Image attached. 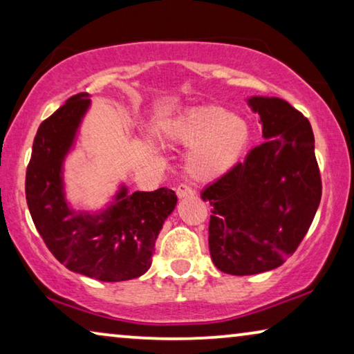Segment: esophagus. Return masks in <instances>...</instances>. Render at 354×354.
<instances>
[{"label": "esophagus", "mask_w": 354, "mask_h": 354, "mask_svg": "<svg viewBox=\"0 0 354 354\" xmlns=\"http://www.w3.org/2000/svg\"><path fill=\"white\" fill-rule=\"evenodd\" d=\"M176 193L178 198H188L195 195V190H193L190 185H187V183H180V185L176 188Z\"/></svg>", "instance_id": "1"}]
</instances>
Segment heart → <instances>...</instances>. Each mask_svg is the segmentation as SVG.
Returning <instances> with one entry per match:
<instances>
[{"instance_id": "b5f03b06", "label": "heart", "mask_w": 354, "mask_h": 354, "mask_svg": "<svg viewBox=\"0 0 354 354\" xmlns=\"http://www.w3.org/2000/svg\"><path fill=\"white\" fill-rule=\"evenodd\" d=\"M166 135L174 143L192 147L185 158L188 176L198 182H211L240 161L251 129L239 114L227 113L219 106H201L171 120Z\"/></svg>"}]
</instances>
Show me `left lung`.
I'll return each mask as SVG.
<instances>
[{
  "mask_svg": "<svg viewBox=\"0 0 354 354\" xmlns=\"http://www.w3.org/2000/svg\"><path fill=\"white\" fill-rule=\"evenodd\" d=\"M248 103L266 140L201 193L212 206V263L230 275L282 266L308 234L322 195L309 120L280 98Z\"/></svg>",
  "mask_w": 354,
  "mask_h": 354,
  "instance_id": "left-lung-1",
  "label": "left lung"
}]
</instances>
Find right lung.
Returning <instances> with one entry per match:
<instances>
[{"instance_id":"obj_1","label":"right lung","mask_w":354,"mask_h":354,"mask_svg":"<svg viewBox=\"0 0 354 354\" xmlns=\"http://www.w3.org/2000/svg\"><path fill=\"white\" fill-rule=\"evenodd\" d=\"M86 93L72 96L37 130L26 174V198L32 221L53 256L72 272L101 282H122L151 266L154 243L177 205L176 192L127 193L101 214L75 212L62 190V162L88 109Z\"/></svg>"}]
</instances>
